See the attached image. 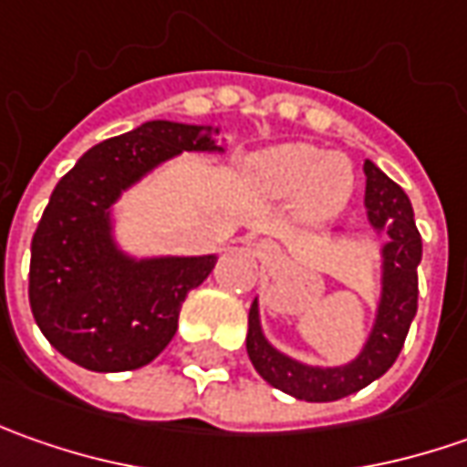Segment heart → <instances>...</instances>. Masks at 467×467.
Masks as SVG:
<instances>
[{
    "label": "heart",
    "mask_w": 467,
    "mask_h": 467,
    "mask_svg": "<svg viewBox=\"0 0 467 467\" xmlns=\"http://www.w3.org/2000/svg\"><path fill=\"white\" fill-rule=\"evenodd\" d=\"M254 179L273 197H298L306 218L322 221L348 202L353 169L346 155L325 153L314 145H278L254 158Z\"/></svg>",
    "instance_id": "obj_1"
}]
</instances>
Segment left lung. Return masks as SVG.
Instances as JSON below:
<instances>
[{"label":"left lung","instance_id":"left-lung-1","mask_svg":"<svg viewBox=\"0 0 467 467\" xmlns=\"http://www.w3.org/2000/svg\"><path fill=\"white\" fill-rule=\"evenodd\" d=\"M367 173L368 223L385 234L382 246V296L361 353L343 367H309L273 348L260 325V304L254 298L249 309L246 353L262 379L285 395L306 403H330L348 398L379 379L395 364L403 350L405 335L419 309V262L421 234L413 221V207L403 189L371 161L364 163Z\"/></svg>","mask_w":467,"mask_h":467}]
</instances>
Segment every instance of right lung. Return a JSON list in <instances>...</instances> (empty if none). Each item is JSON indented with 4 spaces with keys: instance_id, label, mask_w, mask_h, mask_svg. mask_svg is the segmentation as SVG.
<instances>
[{
    "instance_id": "right-lung-1",
    "label": "right lung",
    "mask_w": 467,
    "mask_h": 467,
    "mask_svg": "<svg viewBox=\"0 0 467 467\" xmlns=\"http://www.w3.org/2000/svg\"><path fill=\"white\" fill-rule=\"evenodd\" d=\"M215 135L213 127L145 121L90 148L51 192L30 244L27 298L64 358L90 371H130L169 346L182 301L218 257L135 260L114 242L111 207L173 155L223 153Z\"/></svg>"
}]
</instances>
